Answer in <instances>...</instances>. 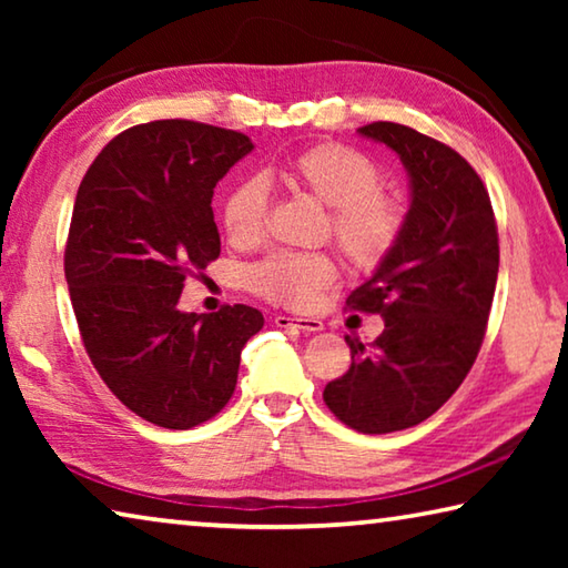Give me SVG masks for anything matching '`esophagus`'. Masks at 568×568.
Wrapping results in <instances>:
<instances>
[{
    "mask_svg": "<svg viewBox=\"0 0 568 568\" xmlns=\"http://www.w3.org/2000/svg\"><path fill=\"white\" fill-rule=\"evenodd\" d=\"M275 325L277 328H297L307 333L323 331V321L318 318H291V315H275Z\"/></svg>",
    "mask_w": 568,
    "mask_h": 568,
    "instance_id": "34e87169",
    "label": "esophagus"
}]
</instances>
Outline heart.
Here are the masks:
<instances>
[{"label":"heart","instance_id":"b5f03b06","mask_svg":"<svg viewBox=\"0 0 568 568\" xmlns=\"http://www.w3.org/2000/svg\"><path fill=\"white\" fill-rule=\"evenodd\" d=\"M285 180L331 213V230L345 257L363 271L386 261L403 230V210L383 197V172L348 145L323 142L287 162ZM271 192L263 178H245L227 192L223 225L237 245L263 237ZM335 277V263L321 253H275L250 271V287L271 303L305 307Z\"/></svg>","mask_w":568,"mask_h":568}]
</instances>
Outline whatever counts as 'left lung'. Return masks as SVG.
<instances>
[{
  "label": "left lung",
  "instance_id": "left-lung-1",
  "mask_svg": "<svg viewBox=\"0 0 568 568\" xmlns=\"http://www.w3.org/2000/svg\"><path fill=\"white\" fill-rule=\"evenodd\" d=\"M358 134L400 158L410 205L398 243L345 301L378 313L386 328L371 348L345 338L353 363L323 400L361 434H393L434 416L474 365L494 303L498 233L484 182L456 150L396 122Z\"/></svg>",
  "mask_w": 568,
  "mask_h": 568
}]
</instances>
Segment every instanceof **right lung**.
<instances>
[{
    "label": "right lung",
    "mask_w": 568,
    "mask_h": 568,
    "mask_svg": "<svg viewBox=\"0 0 568 568\" xmlns=\"http://www.w3.org/2000/svg\"><path fill=\"white\" fill-rule=\"evenodd\" d=\"M247 134L158 120L118 134L77 190L64 275L82 343L108 388L155 426L223 410L263 313L180 311L190 271L220 255L213 192L253 152Z\"/></svg>",
    "instance_id": "1"
}]
</instances>
